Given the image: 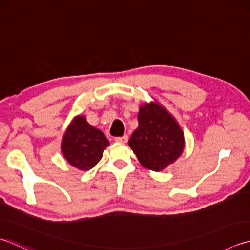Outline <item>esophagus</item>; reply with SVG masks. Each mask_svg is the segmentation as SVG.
<instances>
[{"mask_svg":"<svg viewBox=\"0 0 250 250\" xmlns=\"http://www.w3.org/2000/svg\"><path fill=\"white\" fill-rule=\"evenodd\" d=\"M116 142H119V143H126L128 142V135H124V137H120V138H116Z\"/></svg>","mask_w":250,"mask_h":250,"instance_id":"esophagus-1","label":"esophagus"}]
</instances>
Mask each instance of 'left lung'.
Instances as JSON below:
<instances>
[{"instance_id":"8db88e82","label":"left lung","mask_w":250,"mask_h":250,"mask_svg":"<svg viewBox=\"0 0 250 250\" xmlns=\"http://www.w3.org/2000/svg\"><path fill=\"white\" fill-rule=\"evenodd\" d=\"M138 121L129 146L144 168L162 171L178 160L185 148L184 131L160 102L141 104Z\"/></svg>"}]
</instances>
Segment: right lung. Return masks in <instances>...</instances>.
Masks as SVG:
<instances>
[{
	"mask_svg": "<svg viewBox=\"0 0 250 250\" xmlns=\"http://www.w3.org/2000/svg\"><path fill=\"white\" fill-rule=\"evenodd\" d=\"M109 141L101 130L89 125L86 116L76 115L61 140V153L74 168L88 171L102 160Z\"/></svg>",
	"mask_w": 250,
	"mask_h": 250,
	"instance_id": "1",
	"label": "right lung"
}]
</instances>
